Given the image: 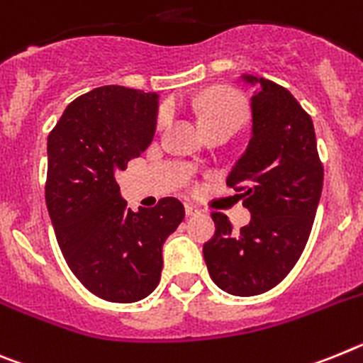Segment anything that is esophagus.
<instances>
[{
	"label": "esophagus",
	"instance_id": "1",
	"mask_svg": "<svg viewBox=\"0 0 363 363\" xmlns=\"http://www.w3.org/2000/svg\"><path fill=\"white\" fill-rule=\"evenodd\" d=\"M184 212H186V216H188V217H194V216H199L201 210L197 206H194V204H186Z\"/></svg>",
	"mask_w": 363,
	"mask_h": 363
}]
</instances>
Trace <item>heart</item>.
Masks as SVG:
<instances>
[{
	"mask_svg": "<svg viewBox=\"0 0 363 363\" xmlns=\"http://www.w3.org/2000/svg\"><path fill=\"white\" fill-rule=\"evenodd\" d=\"M197 113H199L201 124L203 128H212L217 124H235L239 125L245 115V107H242L241 99L234 91L226 89V87H212V89L204 91L197 99ZM169 113L164 109L160 111L157 124L164 125L168 122Z\"/></svg>",
	"mask_w": 363,
	"mask_h": 363,
	"instance_id": "b5f03b06",
	"label": "heart"
}]
</instances>
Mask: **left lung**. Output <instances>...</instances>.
Masks as SVG:
<instances>
[{
    "label": "left lung",
    "instance_id": "obj_1",
    "mask_svg": "<svg viewBox=\"0 0 363 363\" xmlns=\"http://www.w3.org/2000/svg\"><path fill=\"white\" fill-rule=\"evenodd\" d=\"M252 133L226 184L241 191L250 223L232 232L225 213H212L216 235L204 242L208 272L234 296L270 291L298 263L313 230L323 186L311 116L285 87L254 74Z\"/></svg>",
    "mask_w": 363,
    "mask_h": 363
}]
</instances>
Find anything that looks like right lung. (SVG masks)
I'll return each mask as SVG.
<instances>
[{
	"label": "right lung",
	"instance_id": "add662e5",
	"mask_svg": "<svg viewBox=\"0 0 363 363\" xmlns=\"http://www.w3.org/2000/svg\"><path fill=\"white\" fill-rule=\"evenodd\" d=\"M157 111V93L96 87L65 107L47 138L45 201L60 250L87 291L115 303L155 291L164 241L184 219L173 197L131 212L115 177L151 144Z\"/></svg>",
	"mask_w": 363,
	"mask_h": 363
}]
</instances>
